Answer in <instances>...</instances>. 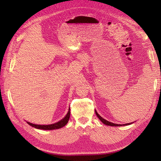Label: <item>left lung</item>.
Masks as SVG:
<instances>
[{
  "instance_id": "obj_1",
  "label": "left lung",
  "mask_w": 161,
  "mask_h": 161,
  "mask_svg": "<svg viewBox=\"0 0 161 161\" xmlns=\"http://www.w3.org/2000/svg\"><path fill=\"white\" fill-rule=\"evenodd\" d=\"M95 114H96V115H97V116L98 117V118L100 119V120L102 121V122H103L104 125H108V126H122V125H118V124H114V123H113V122H108V121H107V120H106V119H104V118H102L101 116L99 115L98 114H97V112L95 111ZM131 124V123H128V124H125V125H130Z\"/></svg>"
}]
</instances>
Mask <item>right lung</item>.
<instances>
[{
  "instance_id": "obj_1",
  "label": "right lung",
  "mask_w": 161,
  "mask_h": 161,
  "mask_svg": "<svg viewBox=\"0 0 161 161\" xmlns=\"http://www.w3.org/2000/svg\"><path fill=\"white\" fill-rule=\"evenodd\" d=\"M70 109L69 108L68 110V112L67 115L65 116V118H64L61 120L59 121L57 123H54V124L53 125H35L32 124V123H30L29 122H27L28 124H29L30 126H33V127L39 129H43V130H53V129H60L61 127H63L65 125H66L68 120H69L70 118Z\"/></svg>"
}]
</instances>
